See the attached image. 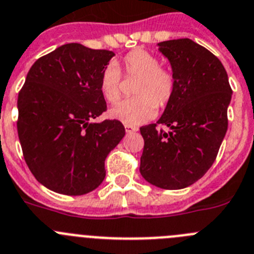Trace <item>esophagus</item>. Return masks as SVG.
Listing matches in <instances>:
<instances>
[{"mask_svg": "<svg viewBox=\"0 0 254 254\" xmlns=\"http://www.w3.org/2000/svg\"><path fill=\"white\" fill-rule=\"evenodd\" d=\"M125 131H127V132H134V131H138V127H132V125H127V124H125Z\"/></svg>", "mask_w": 254, "mask_h": 254, "instance_id": "obj_1", "label": "esophagus"}]
</instances>
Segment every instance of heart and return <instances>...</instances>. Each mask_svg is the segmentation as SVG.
<instances>
[{"mask_svg": "<svg viewBox=\"0 0 254 254\" xmlns=\"http://www.w3.org/2000/svg\"><path fill=\"white\" fill-rule=\"evenodd\" d=\"M123 68L127 76L138 77L132 91L135 97L116 105L110 115L127 125L148 122L155 115L157 107H164L172 100L176 91L175 74L170 68L162 67L155 54L140 48L123 58ZM100 91L110 104H116L122 97V73L114 63L102 70Z\"/></svg>", "mask_w": 254, "mask_h": 254, "instance_id": "1", "label": "heart"}]
</instances>
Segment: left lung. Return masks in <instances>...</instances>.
<instances>
[{"instance_id": "obj_1", "label": "left lung", "mask_w": 254, "mask_h": 254, "mask_svg": "<svg viewBox=\"0 0 254 254\" xmlns=\"http://www.w3.org/2000/svg\"><path fill=\"white\" fill-rule=\"evenodd\" d=\"M158 47L171 63L176 91L157 124L140 127L139 171L154 186L180 190L200 180L215 161L228 129L233 91L224 65L206 48L187 38Z\"/></svg>"}]
</instances>
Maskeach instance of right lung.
I'll return each instance as SVG.
<instances>
[{
    "mask_svg": "<svg viewBox=\"0 0 254 254\" xmlns=\"http://www.w3.org/2000/svg\"><path fill=\"white\" fill-rule=\"evenodd\" d=\"M114 52L78 43L57 48L31 65L17 97L25 162L43 186L88 193L104 181L105 159L125 135L119 120L91 123L107 106L100 77Z\"/></svg>",
    "mask_w": 254,
    "mask_h": 254,
    "instance_id": "right-lung-1",
    "label": "right lung"
}]
</instances>
